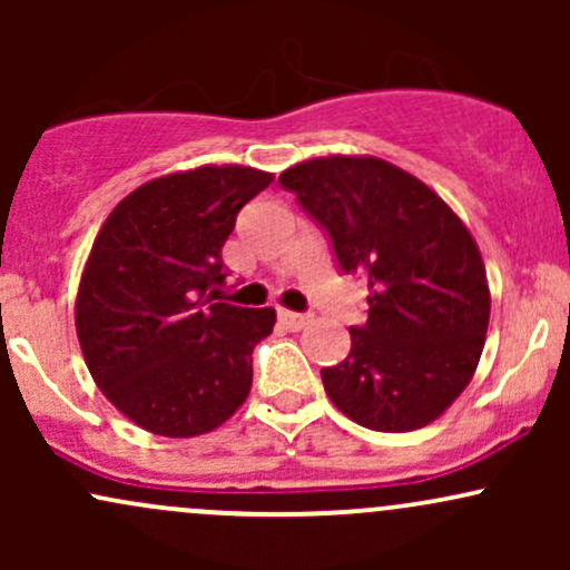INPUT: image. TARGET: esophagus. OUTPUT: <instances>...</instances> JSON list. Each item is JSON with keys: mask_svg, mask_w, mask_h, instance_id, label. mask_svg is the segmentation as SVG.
Returning a JSON list of instances; mask_svg holds the SVG:
<instances>
[{"mask_svg": "<svg viewBox=\"0 0 570 570\" xmlns=\"http://www.w3.org/2000/svg\"><path fill=\"white\" fill-rule=\"evenodd\" d=\"M278 322L286 326L289 332H299L311 324V316L307 313H294V311H278Z\"/></svg>", "mask_w": 570, "mask_h": 570, "instance_id": "1", "label": "esophagus"}]
</instances>
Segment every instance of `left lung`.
<instances>
[{"mask_svg":"<svg viewBox=\"0 0 570 570\" xmlns=\"http://www.w3.org/2000/svg\"><path fill=\"white\" fill-rule=\"evenodd\" d=\"M278 181L330 233L343 273H367V324L322 381L332 404L372 431H415L474 377L490 289L472 233L429 185L372 155H330Z\"/></svg>","mask_w":570,"mask_h":570,"instance_id":"obj_1","label":"left lung"}]
</instances>
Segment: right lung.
<instances>
[{"label":"right lung","mask_w":570,"mask_h":570,"mask_svg":"<svg viewBox=\"0 0 570 570\" xmlns=\"http://www.w3.org/2000/svg\"><path fill=\"white\" fill-rule=\"evenodd\" d=\"M271 181L252 166L166 174L126 195L98 230L77 289V340L101 394L144 431L208 434L246 402L252 351L276 311L219 303L222 246Z\"/></svg>","instance_id":"1"}]
</instances>
